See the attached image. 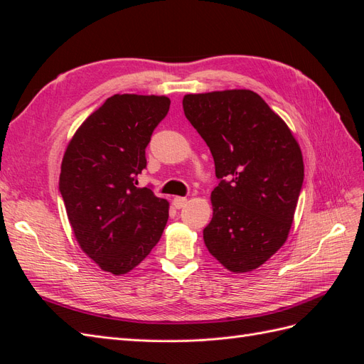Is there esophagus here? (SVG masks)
Returning <instances> with one entry per match:
<instances>
[{"label": "esophagus", "instance_id": "1", "mask_svg": "<svg viewBox=\"0 0 364 364\" xmlns=\"http://www.w3.org/2000/svg\"><path fill=\"white\" fill-rule=\"evenodd\" d=\"M186 203H188V200H186L185 197H174V199H173V205H174L176 209L183 208Z\"/></svg>", "mask_w": 364, "mask_h": 364}]
</instances>
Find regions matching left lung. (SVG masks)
<instances>
[{
  "label": "left lung",
  "instance_id": "1",
  "mask_svg": "<svg viewBox=\"0 0 364 364\" xmlns=\"http://www.w3.org/2000/svg\"><path fill=\"white\" fill-rule=\"evenodd\" d=\"M182 105L213 153L220 181L205 245L230 272L258 269L289 237L304 182L301 147L253 91L188 94Z\"/></svg>",
  "mask_w": 364,
  "mask_h": 364
}]
</instances>
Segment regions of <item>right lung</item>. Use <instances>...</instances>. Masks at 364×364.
<instances>
[{
    "label": "right lung",
    "instance_id": "add662e5",
    "mask_svg": "<svg viewBox=\"0 0 364 364\" xmlns=\"http://www.w3.org/2000/svg\"><path fill=\"white\" fill-rule=\"evenodd\" d=\"M168 109L165 95L115 94L83 121L65 150L59 190L70 225L105 272L135 269L167 225L168 202L136 185L150 136Z\"/></svg>",
    "mask_w": 364,
    "mask_h": 364
}]
</instances>
